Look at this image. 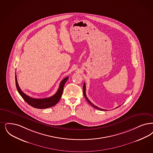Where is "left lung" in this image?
I'll list each match as a JSON object with an SVG mask.
<instances>
[{
	"mask_svg": "<svg viewBox=\"0 0 153 153\" xmlns=\"http://www.w3.org/2000/svg\"><path fill=\"white\" fill-rule=\"evenodd\" d=\"M83 93H84V96L86 100V101H88V102L89 104H90V105L92 106V107H93L94 108H96V109H98V110H102V111H106V110H105V109H101V108H99L97 107V106H96V105H94V104H92V102L90 101V100H89L88 98V97H86V95L85 83V82L84 83V85H83ZM120 106H121V105H120ZM120 106H119L117 107L116 108H118V107H120ZM116 108H115V109H116Z\"/></svg>",
	"mask_w": 153,
	"mask_h": 153,
	"instance_id": "8db88e82",
	"label": "left lung"
}]
</instances>
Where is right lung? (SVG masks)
Segmentation results:
<instances>
[{
    "mask_svg": "<svg viewBox=\"0 0 153 153\" xmlns=\"http://www.w3.org/2000/svg\"><path fill=\"white\" fill-rule=\"evenodd\" d=\"M68 77H65V79H62L60 84L59 88L57 90V92L55 94L48 98H32L31 97H29L28 96L26 95L25 93L22 91L18 83V80L16 75L15 74V83L16 86L17 88V90L18 91L19 93L22 96V97L24 99L25 101L31 105V106L37 108V109H46L51 108L52 106H53L56 104H57L61 97V95L62 94V91L64 89V86L67 82Z\"/></svg>",
    "mask_w": 153,
    "mask_h": 153,
    "instance_id": "obj_1",
    "label": "right lung"
}]
</instances>
